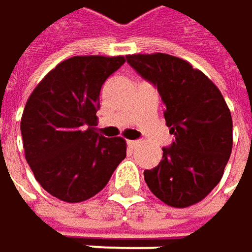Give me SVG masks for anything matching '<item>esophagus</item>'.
<instances>
[{
  "mask_svg": "<svg viewBox=\"0 0 252 252\" xmlns=\"http://www.w3.org/2000/svg\"><path fill=\"white\" fill-rule=\"evenodd\" d=\"M127 147L132 148V150H135V148L139 147V142H138V141H127Z\"/></svg>",
  "mask_w": 252,
  "mask_h": 252,
  "instance_id": "1",
  "label": "esophagus"
}]
</instances>
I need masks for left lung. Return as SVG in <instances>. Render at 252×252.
Segmentation results:
<instances>
[{
  "instance_id": "8db88e82",
  "label": "left lung",
  "mask_w": 252,
  "mask_h": 252,
  "mask_svg": "<svg viewBox=\"0 0 252 252\" xmlns=\"http://www.w3.org/2000/svg\"><path fill=\"white\" fill-rule=\"evenodd\" d=\"M151 82L166 107L175 141L163 148L157 167L144 172L151 192L164 204L185 208L204 199L220 182L232 153V116L219 88L188 62L169 54L126 57Z\"/></svg>"
}]
</instances>
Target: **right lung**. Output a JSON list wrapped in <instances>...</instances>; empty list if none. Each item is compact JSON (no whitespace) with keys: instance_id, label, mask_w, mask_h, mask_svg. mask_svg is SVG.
<instances>
[{"instance_id":"right-lung-1","label":"right lung","mask_w":252,"mask_h":252,"mask_svg":"<svg viewBox=\"0 0 252 252\" xmlns=\"http://www.w3.org/2000/svg\"><path fill=\"white\" fill-rule=\"evenodd\" d=\"M126 57L76 56L57 64L33 89L20 130L35 179L64 202L104 188L126 157L123 138L96 133L99 91Z\"/></svg>"}]
</instances>
